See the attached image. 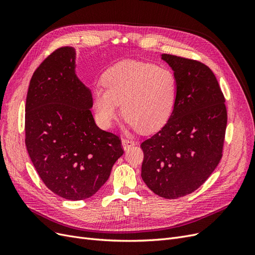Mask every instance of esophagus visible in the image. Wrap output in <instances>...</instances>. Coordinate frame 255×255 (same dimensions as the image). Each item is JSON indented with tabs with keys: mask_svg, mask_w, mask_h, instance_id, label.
Returning <instances> with one entry per match:
<instances>
[{
	"mask_svg": "<svg viewBox=\"0 0 255 255\" xmlns=\"http://www.w3.org/2000/svg\"><path fill=\"white\" fill-rule=\"evenodd\" d=\"M121 144H122L123 150H127V149L129 148V146L134 145L135 141L134 140H130V139H126V138H125V139L121 140Z\"/></svg>",
	"mask_w": 255,
	"mask_h": 255,
	"instance_id": "1",
	"label": "esophagus"
}]
</instances>
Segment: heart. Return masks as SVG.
<instances>
[{
	"label": "heart",
	"mask_w": 255,
	"mask_h": 255,
	"mask_svg": "<svg viewBox=\"0 0 255 255\" xmlns=\"http://www.w3.org/2000/svg\"><path fill=\"white\" fill-rule=\"evenodd\" d=\"M104 86L92 91L100 123L110 128L119 118L121 104L128 126L154 133L170 118L176 100V79L166 67L125 60L104 74Z\"/></svg>",
	"instance_id": "heart-1"
}]
</instances>
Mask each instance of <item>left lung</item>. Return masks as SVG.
<instances>
[{"label":"left lung","instance_id":"8db88e82","mask_svg":"<svg viewBox=\"0 0 255 255\" xmlns=\"http://www.w3.org/2000/svg\"><path fill=\"white\" fill-rule=\"evenodd\" d=\"M176 79L173 112L141 143V177L154 194L177 199L194 192L218 166L227 128L225 97L207 66L161 54Z\"/></svg>","mask_w":255,"mask_h":255}]
</instances>
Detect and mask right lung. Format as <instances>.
Listing matches in <instances>:
<instances>
[{
  "label": "right lung",
  "mask_w": 255,
  "mask_h": 255,
  "mask_svg": "<svg viewBox=\"0 0 255 255\" xmlns=\"http://www.w3.org/2000/svg\"><path fill=\"white\" fill-rule=\"evenodd\" d=\"M76 51L64 47L36 69L25 105V144L40 179L71 201L94 196L123 154L119 138L100 128L91 90L76 75Z\"/></svg>",
  "instance_id": "right-lung-1"
}]
</instances>
